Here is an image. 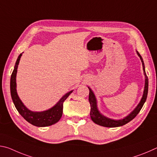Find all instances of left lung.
I'll use <instances>...</instances> for the list:
<instances>
[{
	"instance_id": "1",
	"label": "left lung",
	"mask_w": 157,
	"mask_h": 157,
	"mask_svg": "<svg viewBox=\"0 0 157 157\" xmlns=\"http://www.w3.org/2000/svg\"><path fill=\"white\" fill-rule=\"evenodd\" d=\"M137 54L139 55L140 60H141L143 67V72H144L145 75V89L144 91H143V97L140 100V102L139 104L138 105L137 107L135 108V109L132 111V113H130L128 116H126L125 118L121 120H112L109 118H107L101 114L100 111L98 109L97 107V100L95 98V95L94 92L92 91V90L88 87L89 89V101L91 105V112H90V116H91V120L94 122L95 124H99L100 126L106 127H120L123 126L124 124L128 123L129 122L133 120L135 117L137 116V114L140 112V109H141L143 105H144L145 102L147 99V92H148V78L147 75H146L145 70V65L144 62H143V58L140 56V55L137 52Z\"/></svg>"
}]
</instances>
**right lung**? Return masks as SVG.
Segmentation results:
<instances>
[{
    "instance_id": "obj_1",
    "label": "right lung",
    "mask_w": 157,
    "mask_h": 157,
    "mask_svg": "<svg viewBox=\"0 0 157 157\" xmlns=\"http://www.w3.org/2000/svg\"><path fill=\"white\" fill-rule=\"evenodd\" d=\"M21 55H22V53H21L17 58L14 71L12 73L11 79H10V92H11L12 99L15 107L18 111V113L23 117V118L25 121H27L28 123L34 126L46 127L54 124L60 120L63 113V103L73 91H71L66 94L54 107L50 108L48 110L41 111V112H35V111L29 110L21 102L17 92L16 77H17V68Z\"/></svg>"
}]
</instances>
